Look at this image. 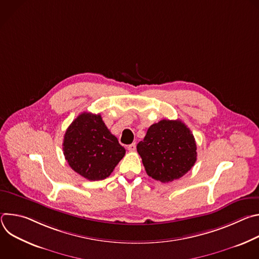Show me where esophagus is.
Here are the masks:
<instances>
[{"label": "esophagus", "instance_id": "esophagus-1", "mask_svg": "<svg viewBox=\"0 0 259 259\" xmlns=\"http://www.w3.org/2000/svg\"><path fill=\"white\" fill-rule=\"evenodd\" d=\"M128 150H129V152H134L136 150V143L134 142V143L129 144L128 145Z\"/></svg>", "mask_w": 259, "mask_h": 259}]
</instances>
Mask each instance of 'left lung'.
Masks as SVG:
<instances>
[{
	"label": "left lung",
	"instance_id": "obj_1",
	"mask_svg": "<svg viewBox=\"0 0 259 259\" xmlns=\"http://www.w3.org/2000/svg\"><path fill=\"white\" fill-rule=\"evenodd\" d=\"M136 147L147 175L161 182L182 177L197 161L195 137L180 120L153 124Z\"/></svg>",
	"mask_w": 259,
	"mask_h": 259
}]
</instances>
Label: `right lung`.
<instances>
[{"mask_svg": "<svg viewBox=\"0 0 259 259\" xmlns=\"http://www.w3.org/2000/svg\"><path fill=\"white\" fill-rule=\"evenodd\" d=\"M62 146L70 168L93 181L112 174L126 153L101 116L91 113H82L72 121L65 131Z\"/></svg>", "mask_w": 259, "mask_h": 259, "instance_id": "add662e5", "label": "right lung"}]
</instances>
